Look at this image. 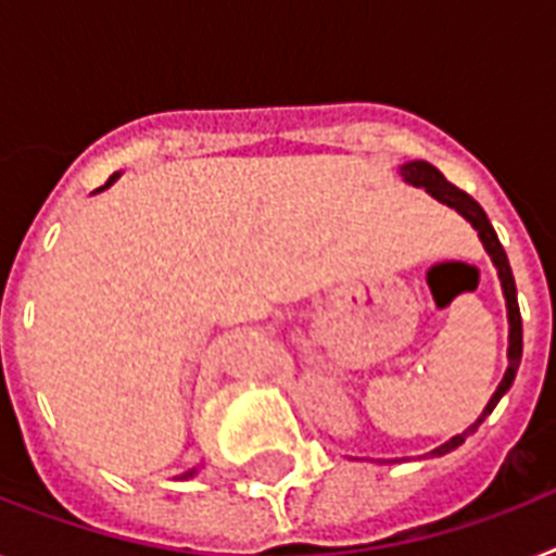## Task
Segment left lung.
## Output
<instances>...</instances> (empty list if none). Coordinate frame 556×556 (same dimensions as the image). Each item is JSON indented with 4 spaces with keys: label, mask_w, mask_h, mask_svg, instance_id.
Here are the masks:
<instances>
[{
    "label": "left lung",
    "mask_w": 556,
    "mask_h": 556,
    "mask_svg": "<svg viewBox=\"0 0 556 556\" xmlns=\"http://www.w3.org/2000/svg\"><path fill=\"white\" fill-rule=\"evenodd\" d=\"M397 173H401V178H404L406 185L421 187V190L430 192L432 199L441 201V204H447V207H453L458 216L467 218V222L473 225V230L479 233V239H482L484 251H488V256H491L493 268H496V274H500L502 296H505V308H508V369H505V378L500 380V387H496V392L491 395V401H488V406L482 409V415H479V418H476L465 432H458V435H453V439L444 441L441 447H435L430 453V456H444V453H450V450L462 447L467 435H473V432L479 430V424H482L493 409H496L502 395L508 392L514 378H517L519 361H522V317H519V305H517V282H514V274H510L508 253H505V248L500 244V236H496L493 225L488 222V213L479 207V201H476L473 195H467L465 190H458L456 185H450L447 178L441 176V169H435L432 164H427V161H406V164H401Z\"/></svg>",
    "instance_id": "1"
}]
</instances>
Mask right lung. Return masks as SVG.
I'll use <instances>...</instances> for the list:
<instances>
[{
	"label": "right lung",
	"instance_id": "obj_1",
	"mask_svg": "<svg viewBox=\"0 0 556 556\" xmlns=\"http://www.w3.org/2000/svg\"><path fill=\"white\" fill-rule=\"evenodd\" d=\"M117 178H121V173H115V176H109V181H106V185H103V187H100V190H106V187L115 185ZM100 190H94V192H100ZM195 473H199V467H192V470H187V473L181 476V479H190V476H195Z\"/></svg>",
	"mask_w": 556,
	"mask_h": 556
}]
</instances>
